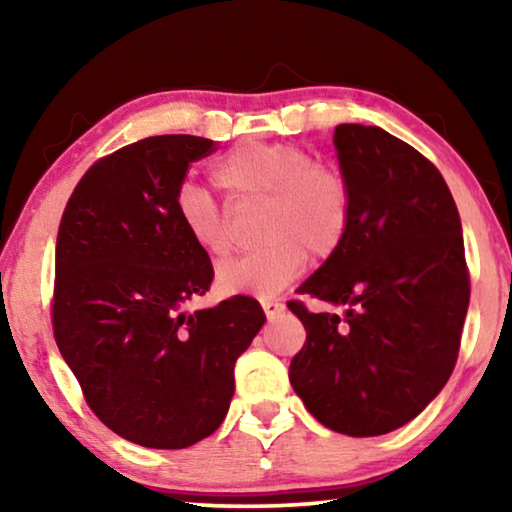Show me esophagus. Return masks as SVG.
<instances>
[{"label": "esophagus", "mask_w": 512, "mask_h": 512, "mask_svg": "<svg viewBox=\"0 0 512 512\" xmlns=\"http://www.w3.org/2000/svg\"><path fill=\"white\" fill-rule=\"evenodd\" d=\"M261 307H263L265 317H268V319H275L279 312H284V303H282V300H275V298H261Z\"/></svg>", "instance_id": "obj_1"}]
</instances>
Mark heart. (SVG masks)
<instances>
[{
  "instance_id": "1",
  "label": "heart",
  "mask_w": 512,
  "mask_h": 512,
  "mask_svg": "<svg viewBox=\"0 0 512 512\" xmlns=\"http://www.w3.org/2000/svg\"><path fill=\"white\" fill-rule=\"evenodd\" d=\"M230 202H261V244L219 270L228 293L268 298L298 275L305 256L328 261L347 242L354 223V191L345 172L317 163L310 151L289 142H244L212 172ZM174 212L195 247L223 258L233 244L230 216L207 191L179 186Z\"/></svg>"
}]
</instances>
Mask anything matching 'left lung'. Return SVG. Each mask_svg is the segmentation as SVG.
<instances>
[{
  "label": "left lung",
  "mask_w": 512,
  "mask_h": 512,
  "mask_svg": "<svg viewBox=\"0 0 512 512\" xmlns=\"http://www.w3.org/2000/svg\"><path fill=\"white\" fill-rule=\"evenodd\" d=\"M333 142L354 191V223L298 293L347 312L286 303L307 331L289 380L328 429L382 436L450 380L471 275L457 205L429 158L375 125L342 123Z\"/></svg>",
  "instance_id": "8db88e82"
}]
</instances>
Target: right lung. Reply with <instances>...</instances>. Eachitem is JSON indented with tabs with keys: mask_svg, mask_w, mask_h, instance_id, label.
<instances>
[{
	"mask_svg": "<svg viewBox=\"0 0 512 512\" xmlns=\"http://www.w3.org/2000/svg\"><path fill=\"white\" fill-rule=\"evenodd\" d=\"M212 139L156 135L95 160L62 212L53 335L97 419L130 443L181 450L212 436L235 394V361L261 331L258 300L188 310L214 279L174 212Z\"/></svg>",
	"mask_w": 512,
	"mask_h": 512,
	"instance_id": "obj_1",
	"label": "right lung"
}]
</instances>
